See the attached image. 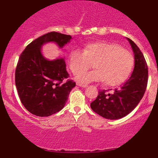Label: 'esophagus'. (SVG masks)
Instances as JSON below:
<instances>
[{
	"instance_id": "1",
	"label": "esophagus",
	"mask_w": 158,
	"mask_h": 158,
	"mask_svg": "<svg viewBox=\"0 0 158 158\" xmlns=\"http://www.w3.org/2000/svg\"><path fill=\"white\" fill-rule=\"evenodd\" d=\"M77 85L78 86H80V87H86L87 86V85H86V84H82V83H79V82H77Z\"/></svg>"
}]
</instances>
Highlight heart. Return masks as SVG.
Listing matches in <instances>:
<instances>
[{"label": "heart", "instance_id": "b5f03b06", "mask_svg": "<svg viewBox=\"0 0 158 158\" xmlns=\"http://www.w3.org/2000/svg\"><path fill=\"white\" fill-rule=\"evenodd\" d=\"M93 63L95 69L85 71ZM133 63L134 59L131 52L117 44L106 41L88 44L83 52L73 49L69 57V69L73 74H77L78 81L89 83L105 80L109 86L125 82L132 71Z\"/></svg>", "mask_w": 158, "mask_h": 158}]
</instances>
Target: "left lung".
<instances>
[{
	"label": "left lung",
	"mask_w": 158,
	"mask_h": 158,
	"mask_svg": "<svg viewBox=\"0 0 158 158\" xmlns=\"http://www.w3.org/2000/svg\"><path fill=\"white\" fill-rule=\"evenodd\" d=\"M134 52L135 66L129 79L115 89L113 93L109 89L98 92L95 101L90 103L91 109L101 117L109 119H117L131 113L143 96L148 81V69L143 53L131 39H127Z\"/></svg>",
	"instance_id": "left-lung-1"
}]
</instances>
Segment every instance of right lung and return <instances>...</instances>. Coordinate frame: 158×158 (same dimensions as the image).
Returning <instances> with one entry per match:
<instances>
[{"label": "right lung", "instance_id": "1", "mask_svg": "<svg viewBox=\"0 0 158 158\" xmlns=\"http://www.w3.org/2000/svg\"><path fill=\"white\" fill-rule=\"evenodd\" d=\"M71 36L50 32L35 39L21 53L15 71V85L22 103L39 117H49L60 111L76 86L66 71L65 60L49 61L41 53L44 44L54 41L63 47Z\"/></svg>", "mask_w": 158, "mask_h": 158}]
</instances>
